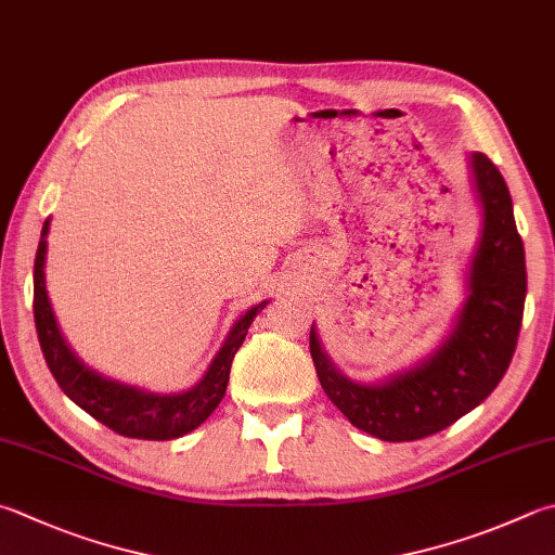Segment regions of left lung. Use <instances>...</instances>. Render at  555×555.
Segmentation results:
<instances>
[{
    "instance_id": "obj_1",
    "label": "left lung",
    "mask_w": 555,
    "mask_h": 555,
    "mask_svg": "<svg viewBox=\"0 0 555 555\" xmlns=\"http://www.w3.org/2000/svg\"><path fill=\"white\" fill-rule=\"evenodd\" d=\"M472 173L483 229L464 307L430 358L382 384H354L321 350L311 326L309 350L323 391L354 427L384 442L423 440L474 411L503 379L517 348L527 297L525 244L498 166L474 152Z\"/></svg>"
}]
</instances>
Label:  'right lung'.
Instances as JSON below:
<instances>
[{
    "label": "right lung",
    "instance_id": "obj_1",
    "mask_svg": "<svg viewBox=\"0 0 555 555\" xmlns=\"http://www.w3.org/2000/svg\"><path fill=\"white\" fill-rule=\"evenodd\" d=\"M48 229L50 219H46L43 232H40V244L36 250L34 266V319L40 340V350L46 354V362L72 401L81 411H87L99 423L111 427L113 433L122 437H134V440H176L183 437L197 425L205 423L219 401L224 399L229 370L236 350L254 323L256 313L266 309L268 301H260L258 307H250L244 317H238L234 328L229 331L222 348L215 354V360L207 367L205 376L193 389L181 393H150L138 386H128L120 382L106 379V376L89 370L87 364L79 362L69 345L62 338L57 328L55 313L50 309L48 289H46V254H48Z\"/></svg>",
    "mask_w": 555,
    "mask_h": 555
}]
</instances>
